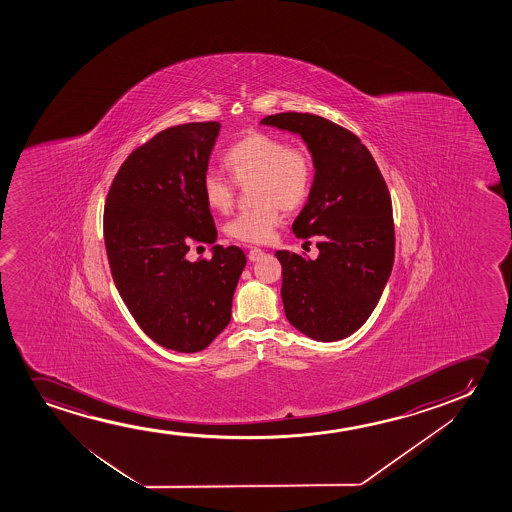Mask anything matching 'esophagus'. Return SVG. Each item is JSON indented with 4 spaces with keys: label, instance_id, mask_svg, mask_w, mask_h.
Returning <instances> with one entry per match:
<instances>
[{
    "label": "esophagus",
    "instance_id": "esophagus-1",
    "mask_svg": "<svg viewBox=\"0 0 512 512\" xmlns=\"http://www.w3.org/2000/svg\"><path fill=\"white\" fill-rule=\"evenodd\" d=\"M264 250H260V248H250V252H248V260L250 262H255V260L262 259L264 257Z\"/></svg>",
    "mask_w": 512,
    "mask_h": 512
}]
</instances>
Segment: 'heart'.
<instances>
[{
	"mask_svg": "<svg viewBox=\"0 0 512 512\" xmlns=\"http://www.w3.org/2000/svg\"><path fill=\"white\" fill-rule=\"evenodd\" d=\"M230 176L206 171L204 203L218 213H227L236 203L238 185H252L253 210L243 211L225 227L232 239L246 245H262L273 239L281 224L280 208L299 210L306 204L315 183V159L302 147H290L274 134L255 133L232 143L224 155Z\"/></svg>",
	"mask_w": 512,
	"mask_h": 512,
	"instance_id": "obj_1",
	"label": "heart"
}]
</instances>
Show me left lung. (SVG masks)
Instances as JSON below:
<instances>
[{
    "mask_svg": "<svg viewBox=\"0 0 512 512\" xmlns=\"http://www.w3.org/2000/svg\"><path fill=\"white\" fill-rule=\"evenodd\" d=\"M262 124L301 134L315 159L313 190L292 231L315 238L320 253L313 260L276 252L285 315L311 339L339 341L364 325L392 273V197L371 152L346 127L299 112L269 115Z\"/></svg>",
    "mask_w": 512,
    "mask_h": 512,
    "instance_id": "1",
    "label": "left lung"
}]
</instances>
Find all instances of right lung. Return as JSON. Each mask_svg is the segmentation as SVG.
<instances>
[{
	"label": "right lung",
	"instance_id": "add662e5",
	"mask_svg": "<svg viewBox=\"0 0 512 512\" xmlns=\"http://www.w3.org/2000/svg\"><path fill=\"white\" fill-rule=\"evenodd\" d=\"M218 122L168 127L122 162L106 196L103 232L115 287L140 329L168 350L196 353L231 322L245 269L239 246H213L187 260L190 245L215 243L204 203Z\"/></svg>",
	"mask_w": 512,
	"mask_h": 512
}]
</instances>
